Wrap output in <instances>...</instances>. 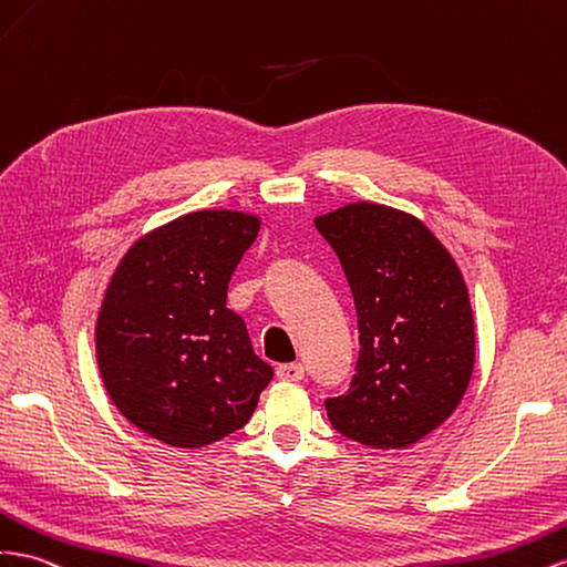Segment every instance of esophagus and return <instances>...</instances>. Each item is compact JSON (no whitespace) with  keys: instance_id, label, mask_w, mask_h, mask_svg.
I'll return each instance as SVG.
<instances>
[{"instance_id":"obj_1","label":"esophagus","mask_w":567,"mask_h":567,"mask_svg":"<svg viewBox=\"0 0 567 567\" xmlns=\"http://www.w3.org/2000/svg\"><path fill=\"white\" fill-rule=\"evenodd\" d=\"M277 377L281 381H300L305 377V367L300 362H288L277 367Z\"/></svg>"}]
</instances>
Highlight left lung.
<instances>
[{
    "label": "left lung",
    "instance_id": "8db88e82",
    "mask_svg": "<svg viewBox=\"0 0 567 567\" xmlns=\"http://www.w3.org/2000/svg\"><path fill=\"white\" fill-rule=\"evenodd\" d=\"M358 310L360 358L324 408L336 432L401 451L461 405L474 370V319L461 267L415 214L348 203L315 217Z\"/></svg>",
    "mask_w": 567,
    "mask_h": 567
}]
</instances>
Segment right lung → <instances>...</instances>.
<instances>
[{
	"label": "right lung",
	"instance_id": "add662e5",
	"mask_svg": "<svg viewBox=\"0 0 567 567\" xmlns=\"http://www.w3.org/2000/svg\"><path fill=\"white\" fill-rule=\"evenodd\" d=\"M259 226L250 212H188L137 238L106 284L95 324L104 389L166 446L205 449L246 426L274 377L226 308Z\"/></svg>",
	"mask_w": 567,
	"mask_h": 567
}]
</instances>
